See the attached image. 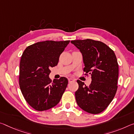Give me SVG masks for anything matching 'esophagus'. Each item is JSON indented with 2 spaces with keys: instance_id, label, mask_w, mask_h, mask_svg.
<instances>
[{
  "instance_id": "34e87169",
  "label": "esophagus",
  "mask_w": 134,
  "mask_h": 134,
  "mask_svg": "<svg viewBox=\"0 0 134 134\" xmlns=\"http://www.w3.org/2000/svg\"><path fill=\"white\" fill-rule=\"evenodd\" d=\"M68 80H69V82L70 83V82H73V79H71V78H69V79H68Z\"/></svg>"
}]
</instances>
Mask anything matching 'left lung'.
Segmentation results:
<instances>
[{"instance_id":"1","label":"left lung","mask_w":134,"mask_h":134,"mask_svg":"<svg viewBox=\"0 0 134 134\" xmlns=\"http://www.w3.org/2000/svg\"><path fill=\"white\" fill-rule=\"evenodd\" d=\"M82 54L83 71L91 76L90 86L77 80V105L88 113L103 111L113 100L118 89L119 65L116 55L107 44L92 39L72 40Z\"/></svg>"}]
</instances>
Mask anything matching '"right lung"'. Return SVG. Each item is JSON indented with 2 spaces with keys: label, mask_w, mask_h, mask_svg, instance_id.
I'll return each mask as SVG.
<instances>
[{
  "label": "right lung",
  "mask_w": 134,
  "mask_h": 134,
  "mask_svg": "<svg viewBox=\"0 0 134 134\" xmlns=\"http://www.w3.org/2000/svg\"><path fill=\"white\" fill-rule=\"evenodd\" d=\"M70 40H46L29 46L21 56L19 84L27 103L37 111L54 107L61 100L68 84L66 77H49L50 68L58 64L59 56Z\"/></svg>",
  "instance_id": "1"
}]
</instances>
